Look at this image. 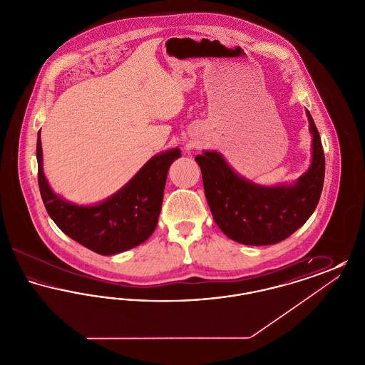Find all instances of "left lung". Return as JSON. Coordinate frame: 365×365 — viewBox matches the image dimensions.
Wrapping results in <instances>:
<instances>
[{
	"instance_id": "obj_1",
	"label": "left lung",
	"mask_w": 365,
	"mask_h": 365,
	"mask_svg": "<svg viewBox=\"0 0 365 365\" xmlns=\"http://www.w3.org/2000/svg\"><path fill=\"white\" fill-rule=\"evenodd\" d=\"M307 115L312 164L293 186L260 187L235 174L216 152L195 156L213 219L230 240L250 246L274 245L311 217L323 190L326 160L320 134L308 110Z\"/></svg>"
}]
</instances>
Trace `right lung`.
<instances>
[{"label": "right lung", "mask_w": 365, "mask_h": 365, "mask_svg": "<svg viewBox=\"0 0 365 365\" xmlns=\"http://www.w3.org/2000/svg\"><path fill=\"white\" fill-rule=\"evenodd\" d=\"M179 149L150 158L122 190L94 207H76L57 197L42 170L38 133V185L42 201L57 227L73 241L103 255H116L145 242L155 231L170 165Z\"/></svg>", "instance_id": "obj_1"}]
</instances>
